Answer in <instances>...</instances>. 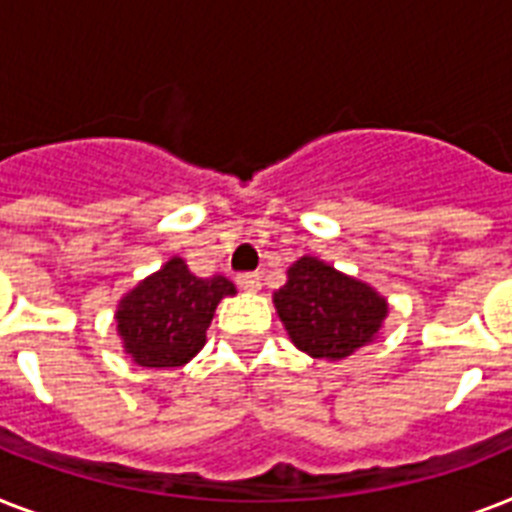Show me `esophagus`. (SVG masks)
Wrapping results in <instances>:
<instances>
[{"mask_svg": "<svg viewBox=\"0 0 512 512\" xmlns=\"http://www.w3.org/2000/svg\"><path fill=\"white\" fill-rule=\"evenodd\" d=\"M236 284L241 289H247V292H257V289L263 287V276L260 273H239L236 276Z\"/></svg>", "mask_w": 512, "mask_h": 512, "instance_id": "34e87169", "label": "esophagus"}]
</instances>
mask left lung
I'll return each instance as SVG.
<instances>
[{
    "instance_id": "1",
    "label": "left lung",
    "mask_w": 512,
    "mask_h": 512,
    "mask_svg": "<svg viewBox=\"0 0 512 512\" xmlns=\"http://www.w3.org/2000/svg\"><path fill=\"white\" fill-rule=\"evenodd\" d=\"M273 303L297 348L332 361L372 342L388 316V305L372 287L316 257H300L289 268V281Z\"/></svg>"
}]
</instances>
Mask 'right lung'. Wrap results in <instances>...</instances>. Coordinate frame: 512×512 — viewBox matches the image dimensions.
I'll return each instance as SVG.
<instances>
[{"mask_svg": "<svg viewBox=\"0 0 512 512\" xmlns=\"http://www.w3.org/2000/svg\"><path fill=\"white\" fill-rule=\"evenodd\" d=\"M236 295L225 276L199 279L180 257L140 281L116 311V327L132 361L151 369L183 366L207 340L217 303Z\"/></svg>", "mask_w": 512, "mask_h": 512, "instance_id": "obj_1", "label": "right lung"}]
</instances>
